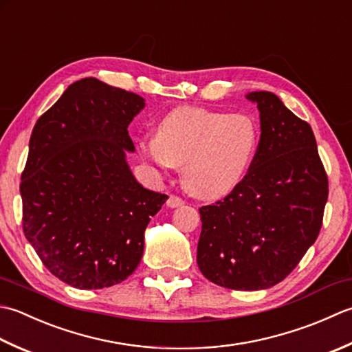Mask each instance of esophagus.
Returning a JSON list of instances; mask_svg holds the SVG:
<instances>
[{
    "label": "esophagus",
    "mask_w": 352,
    "mask_h": 352,
    "mask_svg": "<svg viewBox=\"0 0 352 352\" xmlns=\"http://www.w3.org/2000/svg\"><path fill=\"white\" fill-rule=\"evenodd\" d=\"M181 205H184V199H181L179 196L171 195L168 197V200H167V206H170V208H177V206H181Z\"/></svg>",
    "instance_id": "obj_1"
}]
</instances>
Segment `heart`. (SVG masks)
I'll return each instance as SVG.
<instances>
[{
  "mask_svg": "<svg viewBox=\"0 0 352 352\" xmlns=\"http://www.w3.org/2000/svg\"><path fill=\"white\" fill-rule=\"evenodd\" d=\"M256 144V124L249 116L181 106L160 121L156 138L142 140L140 150L161 168L182 166L191 195L217 199L240 184Z\"/></svg>",
  "mask_w": 352,
  "mask_h": 352,
  "instance_id": "obj_1",
  "label": "heart"
}]
</instances>
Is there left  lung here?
<instances>
[{"label":"left lung","mask_w":352,"mask_h":352,"mask_svg":"<svg viewBox=\"0 0 352 352\" xmlns=\"http://www.w3.org/2000/svg\"><path fill=\"white\" fill-rule=\"evenodd\" d=\"M261 136L246 176L223 199L199 208L197 266L211 283L261 290L292 274L322 228L328 177L307 121L274 92H250Z\"/></svg>","instance_id":"8db88e82"}]
</instances>
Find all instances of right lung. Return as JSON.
<instances>
[{
  "label": "right lung",
  "instance_id": "1",
  "mask_svg": "<svg viewBox=\"0 0 352 352\" xmlns=\"http://www.w3.org/2000/svg\"><path fill=\"white\" fill-rule=\"evenodd\" d=\"M144 98L86 77L36 121L21 175L23 229L44 266L91 290L133 274L167 195L136 182L127 126Z\"/></svg>",
  "mask_w": 352,
  "mask_h": 352
}]
</instances>
